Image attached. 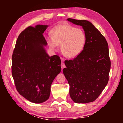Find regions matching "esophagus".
Masks as SVG:
<instances>
[{
	"instance_id": "obj_1",
	"label": "esophagus",
	"mask_w": 123,
	"mask_h": 123,
	"mask_svg": "<svg viewBox=\"0 0 123 123\" xmlns=\"http://www.w3.org/2000/svg\"><path fill=\"white\" fill-rule=\"evenodd\" d=\"M61 68H62V69H63V68H64L66 67L65 64H64V63H63V62H62V63H61Z\"/></svg>"
}]
</instances>
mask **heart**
I'll return each mask as SVG.
<instances>
[{
  "label": "heart",
  "mask_w": 123,
  "mask_h": 123,
  "mask_svg": "<svg viewBox=\"0 0 123 123\" xmlns=\"http://www.w3.org/2000/svg\"><path fill=\"white\" fill-rule=\"evenodd\" d=\"M52 50L60 45L62 53L68 58H74L81 53L86 43V37L82 29L68 24L58 25L52 30V36L45 37Z\"/></svg>",
  "instance_id": "heart-1"
}]
</instances>
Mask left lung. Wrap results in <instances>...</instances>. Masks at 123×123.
<instances>
[{"label": "left lung", "instance_id": "1", "mask_svg": "<svg viewBox=\"0 0 123 123\" xmlns=\"http://www.w3.org/2000/svg\"><path fill=\"white\" fill-rule=\"evenodd\" d=\"M67 20L84 29L86 41L79 55L66 60L63 74L69 85V94L76 103L95 100L109 81L111 67L106 40L92 23L86 20Z\"/></svg>", "mask_w": 123, "mask_h": 123}]
</instances>
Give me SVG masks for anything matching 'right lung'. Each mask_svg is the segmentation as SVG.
I'll return each mask as SVG.
<instances>
[{"label":"right lung","instance_id":"obj_1","mask_svg":"<svg viewBox=\"0 0 123 123\" xmlns=\"http://www.w3.org/2000/svg\"><path fill=\"white\" fill-rule=\"evenodd\" d=\"M47 25L29 26L17 39L12 57V74L17 91L28 100L42 103L49 99L52 82L61 70L57 55L50 57L43 34Z\"/></svg>","mask_w":123,"mask_h":123}]
</instances>
